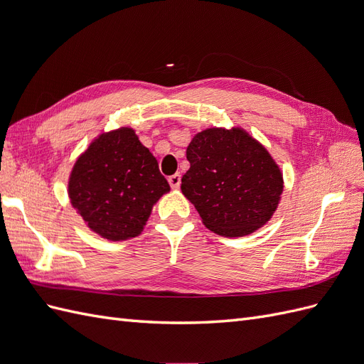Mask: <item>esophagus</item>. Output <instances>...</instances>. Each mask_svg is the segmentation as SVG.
<instances>
[{
  "mask_svg": "<svg viewBox=\"0 0 364 364\" xmlns=\"http://www.w3.org/2000/svg\"><path fill=\"white\" fill-rule=\"evenodd\" d=\"M168 183L171 185V188H174V190H178L179 186H181V174L179 173H176V174H171L170 178H168Z\"/></svg>",
  "mask_w": 364,
  "mask_h": 364,
  "instance_id": "1",
  "label": "esophagus"
}]
</instances>
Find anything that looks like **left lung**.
Wrapping results in <instances>:
<instances>
[{"label": "left lung", "instance_id": "1", "mask_svg": "<svg viewBox=\"0 0 364 364\" xmlns=\"http://www.w3.org/2000/svg\"><path fill=\"white\" fill-rule=\"evenodd\" d=\"M190 170L182 193L203 225L223 237H245L266 225L284 190L282 173L246 130L206 129L186 147Z\"/></svg>", "mask_w": 364, "mask_h": 364}]
</instances>
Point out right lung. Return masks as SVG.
Segmentation results:
<instances>
[{
  "mask_svg": "<svg viewBox=\"0 0 364 364\" xmlns=\"http://www.w3.org/2000/svg\"><path fill=\"white\" fill-rule=\"evenodd\" d=\"M168 191L156 158L130 127L95 138L68 182L71 205L87 228L111 241L138 237L153 205Z\"/></svg>",
  "mask_w": 364,
  "mask_h": 364,
  "instance_id": "1",
  "label": "right lung"
}]
</instances>
